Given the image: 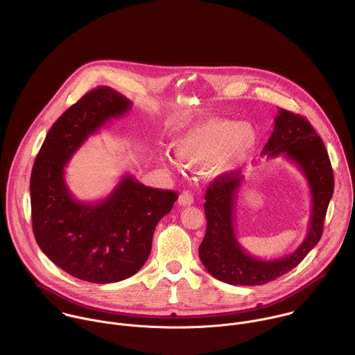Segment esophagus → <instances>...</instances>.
<instances>
[{"mask_svg":"<svg viewBox=\"0 0 355 355\" xmlns=\"http://www.w3.org/2000/svg\"><path fill=\"white\" fill-rule=\"evenodd\" d=\"M178 203H179L180 206H190V205L194 203V197H193V194H191L190 191H183V193L179 196V201H178Z\"/></svg>","mask_w":355,"mask_h":355,"instance_id":"obj_1","label":"esophagus"}]
</instances>
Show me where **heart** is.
I'll return each instance as SVG.
<instances>
[{"label": "heart", "instance_id": "1", "mask_svg": "<svg viewBox=\"0 0 355 355\" xmlns=\"http://www.w3.org/2000/svg\"><path fill=\"white\" fill-rule=\"evenodd\" d=\"M258 131L252 123L209 119L173 141L179 161L198 166L207 164L214 173H225L241 165L254 152ZM168 162H173L166 157Z\"/></svg>", "mask_w": 355, "mask_h": 355}]
</instances>
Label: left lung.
<instances>
[{
    "mask_svg": "<svg viewBox=\"0 0 355 355\" xmlns=\"http://www.w3.org/2000/svg\"><path fill=\"white\" fill-rule=\"evenodd\" d=\"M262 155H284L304 173L311 196V214L304 242L294 253L276 259H259L248 253L235 234V203L243 183L239 171L217 176L207 187L203 203L206 234L200 258L216 279L232 286H261L295 268L318 243L324 218L334 194V172L322 139L300 114L279 109L273 132Z\"/></svg>",
    "mask_w": 355,
    "mask_h": 355,
    "instance_id": "1",
    "label": "left lung"
}]
</instances>
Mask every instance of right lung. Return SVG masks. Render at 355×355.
<instances>
[{
	"instance_id": "obj_1",
	"label": "right lung",
	"mask_w": 355,
	"mask_h": 355,
	"mask_svg": "<svg viewBox=\"0 0 355 355\" xmlns=\"http://www.w3.org/2000/svg\"><path fill=\"white\" fill-rule=\"evenodd\" d=\"M131 106L107 86L89 92L51 125L31 172V217L38 246L62 270L90 283L134 276L150 255L158 221L179 197L144 186L130 175L98 202L72 197L64 176L68 161L90 135Z\"/></svg>"
}]
</instances>
